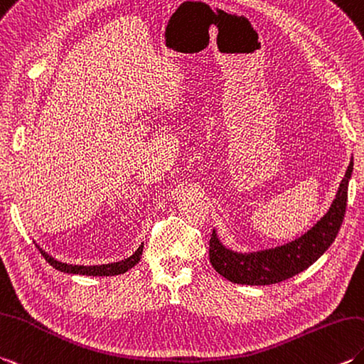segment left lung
<instances>
[{"instance_id":"8db88e82","label":"left lung","mask_w":364,"mask_h":364,"mask_svg":"<svg viewBox=\"0 0 364 364\" xmlns=\"http://www.w3.org/2000/svg\"><path fill=\"white\" fill-rule=\"evenodd\" d=\"M352 171L353 159L327 213L306 234L281 247L239 252L225 247L214 230L209 240V260L215 272L234 284L272 285L287 281L315 264L333 243L341 228Z\"/></svg>"}]
</instances>
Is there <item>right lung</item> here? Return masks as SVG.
<instances>
[{
    "instance_id": "add662e5",
    "label": "right lung",
    "mask_w": 364,
    "mask_h": 364,
    "mask_svg": "<svg viewBox=\"0 0 364 364\" xmlns=\"http://www.w3.org/2000/svg\"><path fill=\"white\" fill-rule=\"evenodd\" d=\"M36 247L41 252V256L48 260V264L53 265L55 269H58V272H63L68 274H82V276H117V274L129 272L130 268H133L138 264V262L141 260V256H142L144 243L139 245V248L134 251L130 257H127L124 260L113 262V264H105V265H88V267L65 264V262L57 260L55 257L48 255L43 248H40L38 243H36Z\"/></svg>"
}]
</instances>
